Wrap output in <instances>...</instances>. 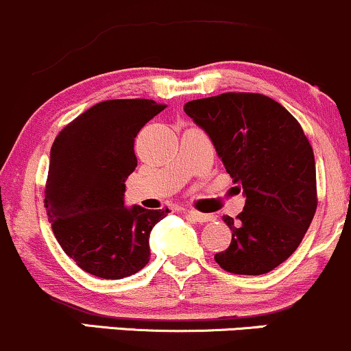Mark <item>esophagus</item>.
<instances>
[{"instance_id": "obj_1", "label": "esophagus", "mask_w": 351, "mask_h": 351, "mask_svg": "<svg viewBox=\"0 0 351 351\" xmlns=\"http://www.w3.org/2000/svg\"><path fill=\"white\" fill-rule=\"evenodd\" d=\"M186 217L193 219V221H198V223H208V221H213L215 219V215H205V213H199V211H195V210H188Z\"/></svg>"}]
</instances>
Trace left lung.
I'll return each mask as SVG.
<instances>
[{"instance_id":"obj_1","label":"left lung","mask_w":351,"mask_h":351,"mask_svg":"<svg viewBox=\"0 0 351 351\" xmlns=\"http://www.w3.org/2000/svg\"><path fill=\"white\" fill-rule=\"evenodd\" d=\"M183 110L210 136L246 198L237 219L223 217L232 243L215 260L237 275L271 271L298 248L317 211L315 156L302 126L258 93L193 99Z\"/></svg>"}]
</instances>
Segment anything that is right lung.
Instances as JSON below:
<instances>
[{
    "label": "right lung",
    "mask_w": 351,
    "mask_h": 351,
    "mask_svg": "<svg viewBox=\"0 0 351 351\" xmlns=\"http://www.w3.org/2000/svg\"><path fill=\"white\" fill-rule=\"evenodd\" d=\"M165 105L108 99L61 130L49 155L45 208L63 252L90 275L119 280L149 261V233L167 210L125 206L134 138Z\"/></svg>",
    "instance_id": "right-lung-1"
}]
</instances>
